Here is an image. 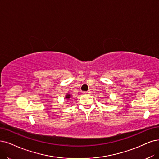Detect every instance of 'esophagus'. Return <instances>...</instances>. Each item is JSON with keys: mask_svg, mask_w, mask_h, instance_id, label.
Segmentation results:
<instances>
[{"mask_svg": "<svg viewBox=\"0 0 159 159\" xmlns=\"http://www.w3.org/2000/svg\"><path fill=\"white\" fill-rule=\"evenodd\" d=\"M90 92H91V90H89L86 91V92H84L83 93H84V94H86V93H90Z\"/></svg>", "mask_w": 159, "mask_h": 159, "instance_id": "34e87169", "label": "esophagus"}]
</instances>
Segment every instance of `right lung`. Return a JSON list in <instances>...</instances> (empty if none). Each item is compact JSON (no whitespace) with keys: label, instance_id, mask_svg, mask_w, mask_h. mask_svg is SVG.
I'll use <instances>...</instances> for the list:
<instances>
[{"label":"right lung","instance_id":"obj_1","mask_svg":"<svg viewBox=\"0 0 159 159\" xmlns=\"http://www.w3.org/2000/svg\"><path fill=\"white\" fill-rule=\"evenodd\" d=\"M66 98L67 99H69V98H70V96L69 94H67L66 96Z\"/></svg>","mask_w":159,"mask_h":159}]
</instances>
